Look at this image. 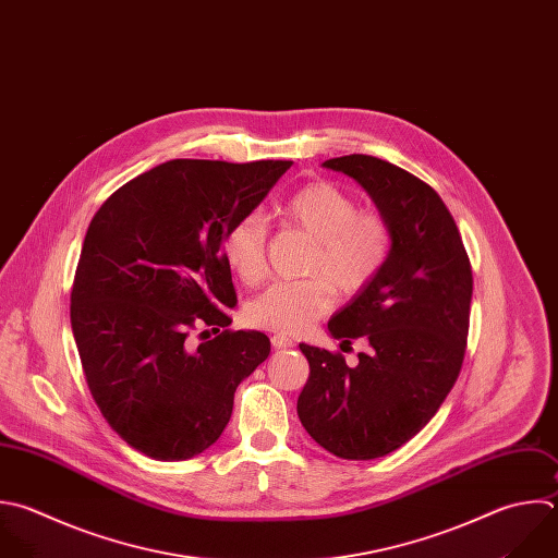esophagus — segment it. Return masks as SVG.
<instances>
[{
  "mask_svg": "<svg viewBox=\"0 0 558 558\" xmlns=\"http://www.w3.org/2000/svg\"><path fill=\"white\" fill-rule=\"evenodd\" d=\"M270 342H272V347H275V349H290V347H294L292 338L281 336V333H275V336L270 338Z\"/></svg>",
  "mask_w": 558,
  "mask_h": 558,
  "instance_id": "1",
  "label": "esophagus"
}]
</instances>
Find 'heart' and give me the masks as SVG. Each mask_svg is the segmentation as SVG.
Instances as JSON below:
<instances>
[{"mask_svg":"<svg viewBox=\"0 0 558 558\" xmlns=\"http://www.w3.org/2000/svg\"><path fill=\"white\" fill-rule=\"evenodd\" d=\"M283 225L314 240L305 270L312 277L281 281L253 296L244 316L253 327L301 333L331 312L336 288L347 294L364 292L386 268L392 231L377 209H360L353 194L331 181H312L292 192L279 207ZM268 227L259 214L238 218L222 238L229 268L248 286L266 275Z\"/></svg>","mask_w":558,"mask_h":558,"instance_id":"1","label":"heart"}]
</instances>
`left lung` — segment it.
Returning <instances> with one entry per match:
<instances>
[{"instance_id": "8db88e82", "label": "left lung", "mask_w": 558, "mask_h": 558, "mask_svg": "<svg viewBox=\"0 0 558 558\" xmlns=\"http://www.w3.org/2000/svg\"><path fill=\"white\" fill-rule=\"evenodd\" d=\"M355 179L386 216L392 251L379 277L329 323L336 340L368 342L357 366L299 344L310 377L296 412L307 434L344 460L381 458L436 414L458 379L473 292L471 262L440 196L414 174L368 155L325 161Z\"/></svg>"}]
</instances>
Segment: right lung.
I'll return each mask as SVG.
<instances>
[{"mask_svg": "<svg viewBox=\"0 0 558 558\" xmlns=\"http://www.w3.org/2000/svg\"><path fill=\"white\" fill-rule=\"evenodd\" d=\"M290 166L174 159L113 192L87 229L70 305L83 373L107 423L155 460L214 445L270 353L262 331L227 329L238 296L222 238ZM203 326L223 331L194 345Z\"/></svg>", "mask_w": 558, "mask_h": 558, "instance_id": "1", "label": "right lung"}]
</instances>
